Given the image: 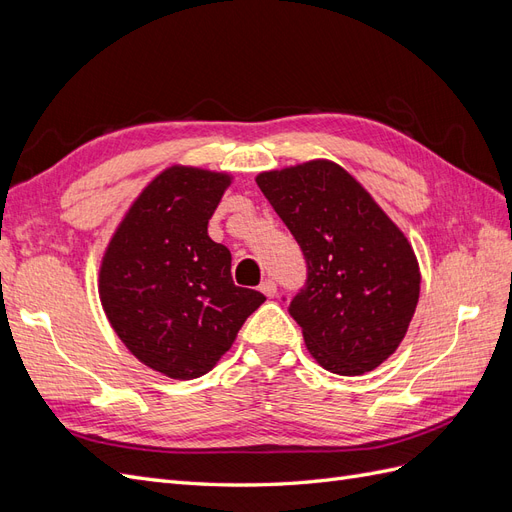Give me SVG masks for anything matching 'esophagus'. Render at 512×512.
I'll list each match as a JSON object with an SVG mask.
<instances>
[{"label":"esophagus","mask_w":512,"mask_h":512,"mask_svg":"<svg viewBox=\"0 0 512 512\" xmlns=\"http://www.w3.org/2000/svg\"><path fill=\"white\" fill-rule=\"evenodd\" d=\"M260 292L265 294V297H269V299H273L275 294H277V284L273 282V280H265L260 284Z\"/></svg>","instance_id":"1"}]
</instances>
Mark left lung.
<instances>
[{"mask_svg":"<svg viewBox=\"0 0 512 512\" xmlns=\"http://www.w3.org/2000/svg\"><path fill=\"white\" fill-rule=\"evenodd\" d=\"M297 239L307 280L288 305L314 359L361 376L397 350L421 273L408 239L342 166L314 160L256 177Z\"/></svg>","mask_w":512,"mask_h":512,"instance_id":"left-lung-1","label":"left lung"}]
</instances>
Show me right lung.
<instances>
[{
  "mask_svg": "<svg viewBox=\"0 0 512 512\" xmlns=\"http://www.w3.org/2000/svg\"><path fill=\"white\" fill-rule=\"evenodd\" d=\"M230 177L173 166L128 211L100 269L108 322L147 367L175 380L205 376L265 294L235 286L230 252L209 220Z\"/></svg>",
  "mask_w": 512,
  "mask_h": 512,
  "instance_id": "add662e5",
  "label": "right lung"
}]
</instances>
